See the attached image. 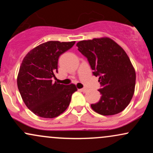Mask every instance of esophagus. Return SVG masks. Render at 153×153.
I'll return each instance as SVG.
<instances>
[{
    "instance_id": "1",
    "label": "esophagus",
    "mask_w": 153,
    "mask_h": 153,
    "mask_svg": "<svg viewBox=\"0 0 153 153\" xmlns=\"http://www.w3.org/2000/svg\"><path fill=\"white\" fill-rule=\"evenodd\" d=\"M79 91H80L82 93H85V92H87L88 90H87V88H81V89H79Z\"/></svg>"
}]
</instances>
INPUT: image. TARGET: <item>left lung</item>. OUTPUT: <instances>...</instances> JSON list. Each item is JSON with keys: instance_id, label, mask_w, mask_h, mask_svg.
Here are the masks:
<instances>
[{"instance_id": "left-lung-1", "label": "left lung", "mask_w": 153, "mask_h": 153, "mask_svg": "<svg viewBox=\"0 0 153 153\" xmlns=\"http://www.w3.org/2000/svg\"><path fill=\"white\" fill-rule=\"evenodd\" d=\"M79 52L88 59L93 74L99 77L100 101L92 109L103 116L120 113L134 95L136 73L123 49L108 37L82 40L77 43Z\"/></svg>"}]
</instances>
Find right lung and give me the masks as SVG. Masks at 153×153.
I'll return each instance as SVG.
<instances>
[{"mask_svg":"<svg viewBox=\"0 0 153 153\" xmlns=\"http://www.w3.org/2000/svg\"><path fill=\"white\" fill-rule=\"evenodd\" d=\"M75 43L47 42L32 49L23 59L17 85L26 106L38 117H58L67 109L72 95L77 91L74 84L66 85L52 81L57 73L59 57Z\"/></svg>","mask_w":153,"mask_h":153,"instance_id":"right-lung-1","label":"right lung"}]
</instances>
